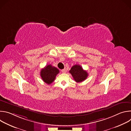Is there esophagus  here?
Listing matches in <instances>:
<instances>
[{
  "mask_svg": "<svg viewBox=\"0 0 131 131\" xmlns=\"http://www.w3.org/2000/svg\"><path fill=\"white\" fill-rule=\"evenodd\" d=\"M61 71H62V72H63V73H65V72H66V69L65 68H64V69H62Z\"/></svg>",
  "mask_w": 131,
  "mask_h": 131,
  "instance_id": "esophagus-1",
  "label": "esophagus"
}]
</instances>
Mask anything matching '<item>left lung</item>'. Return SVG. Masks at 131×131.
I'll return each mask as SVG.
<instances>
[{
    "mask_svg": "<svg viewBox=\"0 0 131 131\" xmlns=\"http://www.w3.org/2000/svg\"><path fill=\"white\" fill-rule=\"evenodd\" d=\"M69 71L71 74L74 81L77 82L83 81L88 76V73L86 71L83 70L79 65L73 66Z\"/></svg>",
    "mask_w": 131,
    "mask_h": 131,
    "instance_id": "left-lung-1",
    "label": "left lung"
}]
</instances>
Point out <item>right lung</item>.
<instances>
[{"label":"right lung","instance_id":"1","mask_svg":"<svg viewBox=\"0 0 131 131\" xmlns=\"http://www.w3.org/2000/svg\"><path fill=\"white\" fill-rule=\"evenodd\" d=\"M59 70L51 65H47L41 70L40 76L42 80L48 84H51L59 73Z\"/></svg>","mask_w":131,"mask_h":131}]
</instances>
